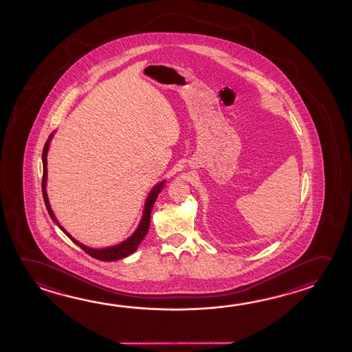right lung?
Wrapping results in <instances>:
<instances>
[{
    "label": "right lung",
    "mask_w": 352,
    "mask_h": 352,
    "mask_svg": "<svg viewBox=\"0 0 352 352\" xmlns=\"http://www.w3.org/2000/svg\"><path fill=\"white\" fill-rule=\"evenodd\" d=\"M55 133H56V131H54L50 134V137L47 138L46 143H45L44 151H43V197H44L45 206H46V209L49 212L50 218L66 234V236L71 239V241H73L85 253H88L89 256L95 258V259H99V261H102V262H112V261H118V259L129 257L132 253L137 251L138 245H140V242L143 241L145 234H146L148 230H149L151 210H153V207H154V203L157 201V195L162 193V190H164V187L166 184V179H162L160 182H157L151 188L149 195H148L146 199H145L144 208H143L140 223H138L137 229L134 230L133 234L127 237L126 240H123L122 242H120L118 245H107V247H102V248H93V247H89V245H83L82 242L76 240L72 234L67 232V230L65 229L61 223H60V221L57 220L55 214H54L52 209H51L50 201H49V197H47V190H46V186H47V153H49V149H50L51 140L54 138Z\"/></svg>",
    "instance_id": "obj_1"
}]
</instances>
